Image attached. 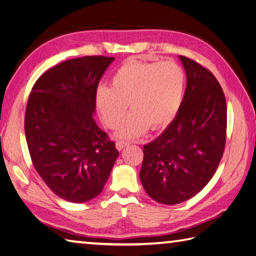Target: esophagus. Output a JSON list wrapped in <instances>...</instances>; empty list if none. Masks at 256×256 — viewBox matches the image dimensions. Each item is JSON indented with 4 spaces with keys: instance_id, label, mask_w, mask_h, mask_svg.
Listing matches in <instances>:
<instances>
[{
    "instance_id": "34e87169",
    "label": "esophagus",
    "mask_w": 256,
    "mask_h": 256,
    "mask_svg": "<svg viewBox=\"0 0 256 256\" xmlns=\"http://www.w3.org/2000/svg\"><path fill=\"white\" fill-rule=\"evenodd\" d=\"M128 144V142H124V140H118V142H116V150H122L123 148L126 147Z\"/></svg>"
}]
</instances>
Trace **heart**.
<instances>
[{
    "label": "heart",
    "mask_w": 256,
    "mask_h": 256,
    "mask_svg": "<svg viewBox=\"0 0 256 256\" xmlns=\"http://www.w3.org/2000/svg\"><path fill=\"white\" fill-rule=\"evenodd\" d=\"M186 85V72L176 62H130L116 70L111 87L97 88L96 106L104 126L114 130L130 104L132 112L118 128V138L134 140L150 126L157 130L174 120L182 104Z\"/></svg>",
    "instance_id": "b5f03b06"
}]
</instances>
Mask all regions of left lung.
Returning a JSON list of instances; mask_svg holds the SVG:
<instances>
[{
    "instance_id": "obj_1",
    "label": "left lung",
    "mask_w": 256,
    "mask_h": 256,
    "mask_svg": "<svg viewBox=\"0 0 256 256\" xmlns=\"http://www.w3.org/2000/svg\"><path fill=\"white\" fill-rule=\"evenodd\" d=\"M186 88L170 126L144 145L140 178L146 193L160 204L192 198L210 181L224 155L227 104L210 70L180 56Z\"/></svg>"
}]
</instances>
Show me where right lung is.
<instances>
[{"label":"right lung","mask_w":256,"mask_h":256,"mask_svg":"<svg viewBox=\"0 0 256 256\" xmlns=\"http://www.w3.org/2000/svg\"><path fill=\"white\" fill-rule=\"evenodd\" d=\"M114 58L87 56L48 70L36 80L25 114V134L36 171L51 191L85 203L102 192L118 156L94 122L99 80Z\"/></svg>","instance_id":"right-lung-1"}]
</instances>
